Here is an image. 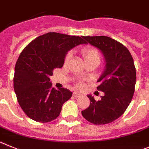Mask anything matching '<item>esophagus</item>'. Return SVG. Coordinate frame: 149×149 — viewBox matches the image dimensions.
Masks as SVG:
<instances>
[{
    "label": "esophagus",
    "mask_w": 149,
    "mask_h": 149,
    "mask_svg": "<svg viewBox=\"0 0 149 149\" xmlns=\"http://www.w3.org/2000/svg\"><path fill=\"white\" fill-rule=\"evenodd\" d=\"M73 96H74V97H80V96H81V94L79 93H78V92L74 91V92L73 93Z\"/></svg>",
    "instance_id": "34e87169"
}]
</instances>
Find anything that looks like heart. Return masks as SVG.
<instances>
[{
	"instance_id": "1",
	"label": "heart",
	"mask_w": 149,
	"mask_h": 149,
	"mask_svg": "<svg viewBox=\"0 0 149 149\" xmlns=\"http://www.w3.org/2000/svg\"><path fill=\"white\" fill-rule=\"evenodd\" d=\"M81 54H82L83 58H84L85 62L89 61H93V60H96V61H100V54L99 53L97 49L95 48L91 47H85L81 50ZM71 58V53H68L65 56V62H68ZM78 87H81V83H78Z\"/></svg>"
}]
</instances>
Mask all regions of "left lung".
I'll return each mask as SVG.
<instances>
[{"mask_svg":"<svg viewBox=\"0 0 149 149\" xmlns=\"http://www.w3.org/2000/svg\"><path fill=\"white\" fill-rule=\"evenodd\" d=\"M81 37L86 44L100 49L106 63L98 79L101 84L96 88L104 95L99 101L88 95L91 103L81 114L93 124H108L122 116L132 100L136 84L133 58L124 45L108 36Z\"/></svg>","mask_w":149,"mask_h":149,"instance_id":"1","label":"left lung"}]
</instances>
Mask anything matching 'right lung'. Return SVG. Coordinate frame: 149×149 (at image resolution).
Instances as JSON below:
<instances>
[{
    "label": "right lung",
    "mask_w": 149,
    "mask_h": 149,
    "mask_svg": "<svg viewBox=\"0 0 149 149\" xmlns=\"http://www.w3.org/2000/svg\"><path fill=\"white\" fill-rule=\"evenodd\" d=\"M81 44L86 42L79 36L48 33L35 38L21 52L15 68L14 91L30 119L48 123L59 116L72 92L52 88L49 76L55 68H62L68 52Z\"/></svg>",
    "instance_id": "right-lung-1"
}]
</instances>
